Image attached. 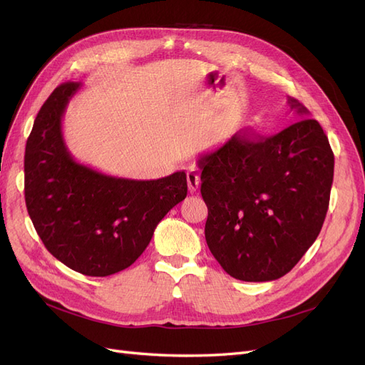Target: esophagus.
<instances>
[{
    "label": "esophagus",
    "mask_w": 365,
    "mask_h": 365,
    "mask_svg": "<svg viewBox=\"0 0 365 365\" xmlns=\"http://www.w3.org/2000/svg\"><path fill=\"white\" fill-rule=\"evenodd\" d=\"M200 182H201V176H200V173H197L196 169L190 168L189 170H187V184H189L190 193H195L197 190Z\"/></svg>",
    "instance_id": "esophagus-1"
}]
</instances>
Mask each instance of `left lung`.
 Listing matches in <instances>:
<instances>
[{"label": "left lung", "instance_id": "1", "mask_svg": "<svg viewBox=\"0 0 365 365\" xmlns=\"http://www.w3.org/2000/svg\"><path fill=\"white\" fill-rule=\"evenodd\" d=\"M291 111L307 109L288 97ZM208 208L205 240L231 277L271 282L298 263L322 231L334 181L323 128L302 118L269 138L235 134L197 158Z\"/></svg>", "mask_w": 365, "mask_h": 365}]
</instances>
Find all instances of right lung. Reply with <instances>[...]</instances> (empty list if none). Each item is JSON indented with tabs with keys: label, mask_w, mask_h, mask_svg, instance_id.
Listing matches in <instances>:
<instances>
[{
	"label": "right lung",
	"mask_w": 365,
	"mask_h": 365,
	"mask_svg": "<svg viewBox=\"0 0 365 365\" xmlns=\"http://www.w3.org/2000/svg\"><path fill=\"white\" fill-rule=\"evenodd\" d=\"M81 82L59 85L39 109L26 145V205L46 248L91 277L123 271L146 250L157 225L187 196L185 172L140 181L77 163L62 118Z\"/></svg>",
	"instance_id": "1"
}]
</instances>
